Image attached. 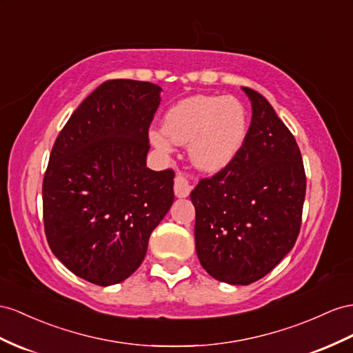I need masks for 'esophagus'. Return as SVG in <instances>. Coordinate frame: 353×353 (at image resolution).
<instances>
[{
	"instance_id": "esophagus-1",
	"label": "esophagus",
	"mask_w": 353,
	"mask_h": 353,
	"mask_svg": "<svg viewBox=\"0 0 353 353\" xmlns=\"http://www.w3.org/2000/svg\"><path fill=\"white\" fill-rule=\"evenodd\" d=\"M192 191V185L183 174H177L174 179V194L177 198H186Z\"/></svg>"
}]
</instances>
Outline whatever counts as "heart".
I'll use <instances>...</instances> for the list:
<instances>
[{
  "label": "heart",
  "mask_w": 353,
  "mask_h": 353,
  "mask_svg": "<svg viewBox=\"0 0 353 353\" xmlns=\"http://www.w3.org/2000/svg\"><path fill=\"white\" fill-rule=\"evenodd\" d=\"M249 131V113L232 97L195 95L174 104L164 116L162 132L152 131L150 141L159 150L170 142L189 144L192 164L205 173H218L236 159Z\"/></svg>",
  "instance_id": "obj_1"
}]
</instances>
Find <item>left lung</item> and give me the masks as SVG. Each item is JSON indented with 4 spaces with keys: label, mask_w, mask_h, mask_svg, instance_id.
<instances>
[{
    "label": "left lung",
    "mask_w": 353,
    "mask_h": 353,
    "mask_svg": "<svg viewBox=\"0 0 353 353\" xmlns=\"http://www.w3.org/2000/svg\"><path fill=\"white\" fill-rule=\"evenodd\" d=\"M243 90L252 103L245 144L228 167L191 192L196 256L207 273L228 285L256 282L291 252L305 196L294 135L263 95Z\"/></svg>",
    "instance_id": "8db88e82"
}]
</instances>
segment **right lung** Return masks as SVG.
<instances>
[{"mask_svg":"<svg viewBox=\"0 0 353 353\" xmlns=\"http://www.w3.org/2000/svg\"><path fill=\"white\" fill-rule=\"evenodd\" d=\"M161 92L149 82H104L52 148L43 180L44 231L53 255L90 283L128 279L174 201L173 171L146 165Z\"/></svg>","mask_w":353,"mask_h":353,"instance_id":"right-lung-1","label":"right lung"}]
</instances>
